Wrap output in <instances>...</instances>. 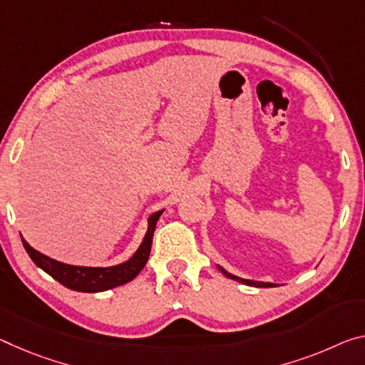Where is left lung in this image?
<instances>
[{"label": "left lung", "instance_id": "1", "mask_svg": "<svg viewBox=\"0 0 365 365\" xmlns=\"http://www.w3.org/2000/svg\"><path fill=\"white\" fill-rule=\"evenodd\" d=\"M219 269L222 271V274H225L227 277H230V279L242 282V284H247V286H255V287H271V286H274L273 282H258V281H250V279H242V277H237V276H234V274L227 273V271L222 269L221 266H219Z\"/></svg>", "mask_w": 365, "mask_h": 365}]
</instances>
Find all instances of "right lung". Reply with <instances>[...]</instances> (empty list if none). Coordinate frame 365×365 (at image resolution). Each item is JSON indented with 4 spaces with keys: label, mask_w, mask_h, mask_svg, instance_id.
Segmentation results:
<instances>
[{
    "label": "right lung",
    "mask_w": 365,
    "mask_h": 365,
    "mask_svg": "<svg viewBox=\"0 0 365 365\" xmlns=\"http://www.w3.org/2000/svg\"><path fill=\"white\" fill-rule=\"evenodd\" d=\"M162 211L154 212L149 217V227L148 232L144 235L143 244L138 248L135 255H133L128 262L110 266V268H89V266H71L56 262L53 258H48L47 255L37 252L36 248H32L27 242L22 239V245H24L29 257L32 258V262L36 263L38 268H42L45 273H48L53 279H56L60 284H63L68 289L78 292H102L108 291V289L117 287L121 284L135 279L140 274V271L146 264L149 253H151L153 245V235L155 224H158Z\"/></svg>",
    "instance_id": "right-lung-1"
}]
</instances>
